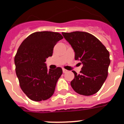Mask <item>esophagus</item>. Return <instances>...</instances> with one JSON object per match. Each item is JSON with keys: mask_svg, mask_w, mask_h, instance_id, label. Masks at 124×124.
<instances>
[{"mask_svg": "<svg viewBox=\"0 0 124 124\" xmlns=\"http://www.w3.org/2000/svg\"><path fill=\"white\" fill-rule=\"evenodd\" d=\"M63 73H67L68 71L66 70H65V69H63Z\"/></svg>", "mask_w": 124, "mask_h": 124, "instance_id": "obj_1", "label": "esophagus"}]
</instances>
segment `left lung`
Here are the masks:
<instances>
[{
  "label": "left lung",
  "instance_id": "1",
  "mask_svg": "<svg viewBox=\"0 0 124 124\" xmlns=\"http://www.w3.org/2000/svg\"><path fill=\"white\" fill-rule=\"evenodd\" d=\"M62 34L74 50L75 60L83 64L79 74L73 71L74 78L71 86L81 95L94 94L101 88L108 75L109 52L96 37L89 33L73 31Z\"/></svg>",
  "mask_w": 124,
  "mask_h": 124
}]
</instances>
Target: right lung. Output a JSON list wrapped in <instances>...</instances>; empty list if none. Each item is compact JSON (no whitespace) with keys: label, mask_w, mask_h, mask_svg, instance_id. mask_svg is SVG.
I'll return each mask as SVG.
<instances>
[{"label":"right lung","mask_w":124,"mask_h":124,"mask_svg":"<svg viewBox=\"0 0 124 124\" xmlns=\"http://www.w3.org/2000/svg\"><path fill=\"white\" fill-rule=\"evenodd\" d=\"M63 38L59 33L38 31L20 45L14 59L15 71L22 90L31 100L45 101L53 94L63 70L60 67L48 70L45 62L52 56L56 43Z\"/></svg>","instance_id":"right-lung-1"}]
</instances>
